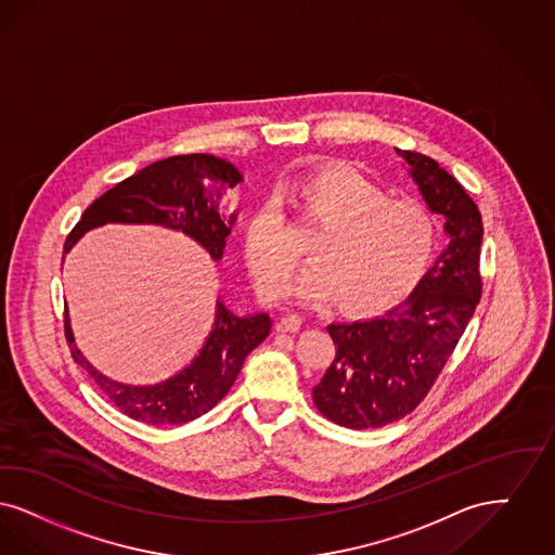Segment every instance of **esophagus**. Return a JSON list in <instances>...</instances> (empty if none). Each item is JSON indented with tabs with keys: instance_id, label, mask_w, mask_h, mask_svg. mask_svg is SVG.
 <instances>
[{
	"instance_id": "1",
	"label": "esophagus",
	"mask_w": 555,
	"mask_h": 555,
	"mask_svg": "<svg viewBox=\"0 0 555 555\" xmlns=\"http://www.w3.org/2000/svg\"><path fill=\"white\" fill-rule=\"evenodd\" d=\"M302 327V319L298 317V314H286V317H282L280 321H278V332H289V334H294V332H298Z\"/></svg>"
}]
</instances>
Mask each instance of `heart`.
Listing matches in <instances>:
<instances>
[{
	"label": "heart",
	"mask_w": 555,
	"mask_h": 555,
	"mask_svg": "<svg viewBox=\"0 0 555 555\" xmlns=\"http://www.w3.org/2000/svg\"><path fill=\"white\" fill-rule=\"evenodd\" d=\"M300 216L323 223L289 294L307 305L341 300L350 313H375L398 302L425 273L435 250L431 214L412 201H391L361 173L319 168L284 182ZM244 255L267 298L284 292L298 246L284 203L271 194L246 219Z\"/></svg>",
	"instance_id": "obj_1"
}]
</instances>
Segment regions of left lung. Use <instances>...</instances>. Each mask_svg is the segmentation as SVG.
<instances>
[{
	"label": "left lung",
	"mask_w": 555,
	"mask_h": 555,
	"mask_svg": "<svg viewBox=\"0 0 555 555\" xmlns=\"http://www.w3.org/2000/svg\"><path fill=\"white\" fill-rule=\"evenodd\" d=\"M448 246L409 298L373 319L332 323L336 359L313 387L314 406L348 429H377L418 406L481 300L482 221L459 180L421 153L396 149Z\"/></svg>",
	"instance_id": "obj_1"
}]
</instances>
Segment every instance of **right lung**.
Masks as SVG:
<instances>
[{
    "instance_id": "add662e5",
    "label": "right lung",
    "mask_w": 555,
    "mask_h": 555,
    "mask_svg": "<svg viewBox=\"0 0 555 555\" xmlns=\"http://www.w3.org/2000/svg\"><path fill=\"white\" fill-rule=\"evenodd\" d=\"M241 169L230 162L207 155H178L155 162L121 180L93 201L64 244L68 255L87 232L107 223L162 225L176 230L203 246L214 261H221L225 241L238 211H230L223 196L241 184ZM267 313H234L217 296L216 319L207 339L191 364L166 382L151 386L121 384L103 375L78 350L70 317L66 313V338L74 361L126 416L146 425H182L209 412L234 386L244 359L269 336Z\"/></svg>"
}]
</instances>
